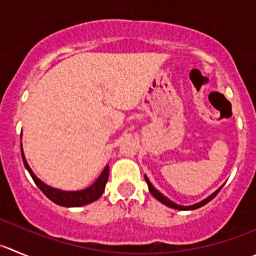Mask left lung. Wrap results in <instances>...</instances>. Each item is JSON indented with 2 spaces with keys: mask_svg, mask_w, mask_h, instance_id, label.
I'll return each instance as SVG.
<instances>
[{
  "mask_svg": "<svg viewBox=\"0 0 256 256\" xmlns=\"http://www.w3.org/2000/svg\"><path fill=\"white\" fill-rule=\"evenodd\" d=\"M144 178H146V182H147V184H148V190H150V194H153V197H154V198H157L158 201H160V202L163 204V205H166V206H168V208H176V210H196V208H201V206H204V205H206V204H208V202H210L211 200H212L214 197H215L216 194H218V192H220V190L222 188V186H221L220 188L216 190V191L214 192L212 194H210V196H208V198L202 200L201 202L194 204V205H191V206H182V205H177V204L172 202L171 200L167 198L166 196H163V194H160V192L158 191V190H156L154 187L152 186V184H150V180L147 178V176H144Z\"/></svg>",
  "mask_w": 256,
  "mask_h": 256,
  "instance_id": "1",
  "label": "left lung"
}]
</instances>
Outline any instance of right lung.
I'll return each mask as SVG.
<instances>
[{"label":"right lung","instance_id":"right-lung-1","mask_svg":"<svg viewBox=\"0 0 256 256\" xmlns=\"http://www.w3.org/2000/svg\"><path fill=\"white\" fill-rule=\"evenodd\" d=\"M21 156H22L24 164H25L26 170H28V174L32 177L36 186L44 192V194H45L48 198H50L51 201L56 204V205L65 206V208H80V206H84L90 202H93V201L98 200L99 197L103 194L106 181H108L109 177V166H106V168L103 170V172H102L100 176L98 177V180H96L92 186L88 187V188L80 190V191H62V190H58L54 188V187L48 186V184H44L41 180H38V177L35 176L32 170L28 166V160H26L25 158V154H24L22 144H21Z\"/></svg>","mask_w":256,"mask_h":256}]
</instances>
